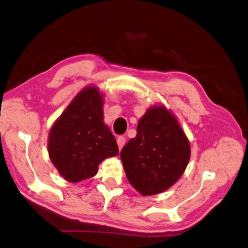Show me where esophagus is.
Here are the masks:
<instances>
[{"mask_svg": "<svg viewBox=\"0 0 248 248\" xmlns=\"http://www.w3.org/2000/svg\"><path fill=\"white\" fill-rule=\"evenodd\" d=\"M116 141H117V146H119V149L121 150L125 145V138L123 136H120L119 138H117Z\"/></svg>", "mask_w": 248, "mask_h": 248, "instance_id": "obj_1", "label": "esophagus"}]
</instances>
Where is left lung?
Segmentation results:
<instances>
[{"mask_svg": "<svg viewBox=\"0 0 248 248\" xmlns=\"http://www.w3.org/2000/svg\"><path fill=\"white\" fill-rule=\"evenodd\" d=\"M190 145L177 117L163 104H155L137 125V135L121 151L127 180L142 196L166 192L183 175Z\"/></svg>", "mask_w": 248, "mask_h": 248, "instance_id": "1", "label": "left lung"}]
</instances>
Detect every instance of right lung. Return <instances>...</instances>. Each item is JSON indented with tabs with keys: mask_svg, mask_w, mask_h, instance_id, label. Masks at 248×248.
Segmentation results:
<instances>
[{
	"mask_svg": "<svg viewBox=\"0 0 248 248\" xmlns=\"http://www.w3.org/2000/svg\"><path fill=\"white\" fill-rule=\"evenodd\" d=\"M104 95L97 86L81 89L52 125L47 153L64 180L78 183L97 174L104 159L119 147L103 121Z\"/></svg>",
	"mask_w": 248,
	"mask_h": 248,
	"instance_id": "obj_1",
	"label": "right lung"
}]
</instances>
